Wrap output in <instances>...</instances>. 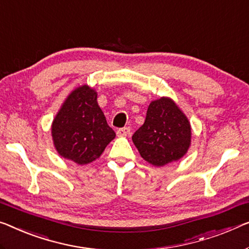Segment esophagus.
Masks as SVG:
<instances>
[{"instance_id": "34e87169", "label": "esophagus", "mask_w": 249, "mask_h": 249, "mask_svg": "<svg viewBox=\"0 0 249 249\" xmlns=\"http://www.w3.org/2000/svg\"><path fill=\"white\" fill-rule=\"evenodd\" d=\"M117 135L118 136H127L131 133V128L129 127H122L120 129H117Z\"/></svg>"}]
</instances>
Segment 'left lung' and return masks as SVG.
<instances>
[{"label": "left lung", "instance_id": "left-lung-1", "mask_svg": "<svg viewBox=\"0 0 249 249\" xmlns=\"http://www.w3.org/2000/svg\"><path fill=\"white\" fill-rule=\"evenodd\" d=\"M132 140L144 160L163 166L187 153L191 142L190 123L173 101L162 97L150 104L145 122Z\"/></svg>", "mask_w": 249, "mask_h": 249}]
</instances>
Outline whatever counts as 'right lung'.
Returning a JSON list of instances; mask_svg holds the SVG:
<instances>
[{"instance_id":"obj_1","label":"right lung","mask_w":249,"mask_h":249,"mask_svg":"<svg viewBox=\"0 0 249 249\" xmlns=\"http://www.w3.org/2000/svg\"><path fill=\"white\" fill-rule=\"evenodd\" d=\"M51 131L58 153L78 164L95 161L116 136L98 106L97 92L86 85L68 96Z\"/></svg>"}]
</instances>
